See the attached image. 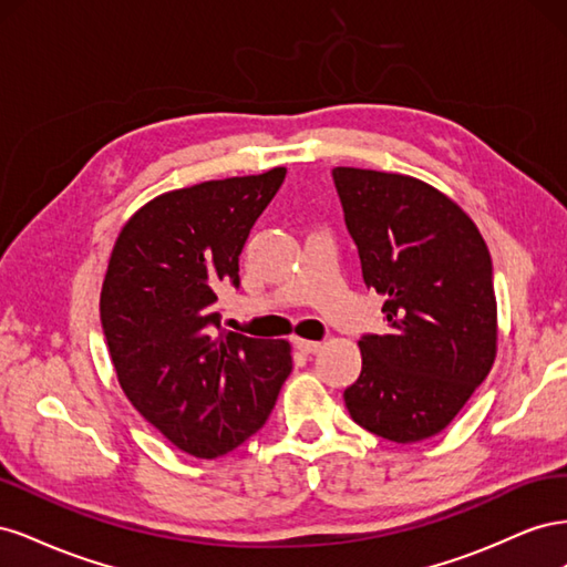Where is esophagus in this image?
<instances>
[{"mask_svg": "<svg viewBox=\"0 0 567 567\" xmlns=\"http://www.w3.org/2000/svg\"><path fill=\"white\" fill-rule=\"evenodd\" d=\"M296 348H298L302 354H315V352L321 350V342L307 340V338H296Z\"/></svg>", "mask_w": 567, "mask_h": 567, "instance_id": "obj_1", "label": "esophagus"}]
</instances>
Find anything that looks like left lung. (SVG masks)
Returning a JSON list of instances; mask_svg holds the SVG:
<instances>
[{
	"instance_id": "obj_1",
	"label": "left lung",
	"mask_w": 567,
	"mask_h": 567,
	"mask_svg": "<svg viewBox=\"0 0 567 567\" xmlns=\"http://www.w3.org/2000/svg\"><path fill=\"white\" fill-rule=\"evenodd\" d=\"M364 284L385 296V336H362L346 394L354 423L398 444L442 433L496 357L492 257L473 219L416 177L336 167Z\"/></svg>"
}]
</instances>
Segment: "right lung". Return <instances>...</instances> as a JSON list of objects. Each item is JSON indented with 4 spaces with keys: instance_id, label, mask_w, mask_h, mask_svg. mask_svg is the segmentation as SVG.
Listing matches in <instances>:
<instances>
[{
    "instance_id": "1",
    "label": "right lung",
    "mask_w": 567,
    "mask_h": 567,
    "mask_svg": "<svg viewBox=\"0 0 567 567\" xmlns=\"http://www.w3.org/2000/svg\"><path fill=\"white\" fill-rule=\"evenodd\" d=\"M286 167L161 194L113 246L104 326L117 383L177 450L215 458L260 431L288 379V340L221 331L217 290L238 286V255Z\"/></svg>"
}]
</instances>
